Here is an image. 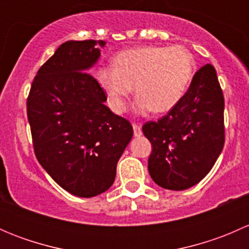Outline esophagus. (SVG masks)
<instances>
[{
	"label": "esophagus",
	"instance_id": "34e87169",
	"mask_svg": "<svg viewBox=\"0 0 249 249\" xmlns=\"http://www.w3.org/2000/svg\"><path fill=\"white\" fill-rule=\"evenodd\" d=\"M132 127H134V135L135 137L142 136V129L139 124H132Z\"/></svg>",
	"mask_w": 249,
	"mask_h": 249
}]
</instances>
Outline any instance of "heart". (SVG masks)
Instances as JSON below:
<instances>
[{"instance_id": "b5f03b06", "label": "heart", "mask_w": 249, "mask_h": 249, "mask_svg": "<svg viewBox=\"0 0 249 249\" xmlns=\"http://www.w3.org/2000/svg\"><path fill=\"white\" fill-rule=\"evenodd\" d=\"M194 74V56L185 47L145 46L118 53L113 66L97 69L96 80L115 113L126 110L134 85L140 113H164L182 101Z\"/></svg>"}]
</instances>
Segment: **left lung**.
<instances>
[{"instance_id":"8db88e82","label":"left lung","mask_w":249,"mask_h":249,"mask_svg":"<svg viewBox=\"0 0 249 249\" xmlns=\"http://www.w3.org/2000/svg\"><path fill=\"white\" fill-rule=\"evenodd\" d=\"M143 134L152 143L148 171L158 185L184 190L211 171L225 141L224 96L212 65L194 74L182 101Z\"/></svg>"}]
</instances>
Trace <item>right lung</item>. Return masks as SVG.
<instances>
[{
  "label": "right lung",
  "instance_id": "obj_1",
  "mask_svg": "<svg viewBox=\"0 0 249 249\" xmlns=\"http://www.w3.org/2000/svg\"><path fill=\"white\" fill-rule=\"evenodd\" d=\"M105 41H67L37 72L27 119L37 160L61 188L80 197L109 189L134 130L106 105V94L88 70Z\"/></svg>",
  "mask_w": 249,
  "mask_h": 249
}]
</instances>
